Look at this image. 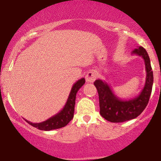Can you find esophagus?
<instances>
[{"instance_id":"34e87169","label":"esophagus","mask_w":161,"mask_h":161,"mask_svg":"<svg viewBox=\"0 0 161 161\" xmlns=\"http://www.w3.org/2000/svg\"><path fill=\"white\" fill-rule=\"evenodd\" d=\"M97 78V75L95 72L93 71H89L87 73L86 75V80L88 82H93L95 80V79Z\"/></svg>"}]
</instances>
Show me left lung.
Here are the masks:
<instances>
[{
	"label": "left lung",
	"instance_id": "1",
	"mask_svg": "<svg viewBox=\"0 0 161 161\" xmlns=\"http://www.w3.org/2000/svg\"><path fill=\"white\" fill-rule=\"evenodd\" d=\"M132 53L141 56L145 64V84L137 97L133 99L122 100L114 95L107 82L101 79H97L94 82L98 92L100 114L111 123H122L135 119L142 114L148 104L154 82L150 58L146 50L141 46L135 49Z\"/></svg>",
	"mask_w": 161,
	"mask_h": 161
}]
</instances>
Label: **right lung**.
I'll return each mask as SVG.
<instances>
[{
  "instance_id": "obj_1",
  "label": "right lung",
  "mask_w": 161,
  "mask_h": 161,
  "mask_svg": "<svg viewBox=\"0 0 161 161\" xmlns=\"http://www.w3.org/2000/svg\"><path fill=\"white\" fill-rule=\"evenodd\" d=\"M85 82H86V80L84 78H82L77 81L73 85L65 106L56 115L51 116L47 120L38 123H32L26 119L25 120L32 126L44 131H50L66 126L73 118L76 93L78 92L79 88L85 84Z\"/></svg>"
}]
</instances>
